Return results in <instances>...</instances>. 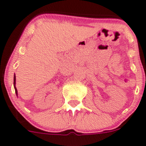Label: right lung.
<instances>
[{"mask_svg": "<svg viewBox=\"0 0 146 146\" xmlns=\"http://www.w3.org/2000/svg\"><path fill=\"white\" fill-rule=\"evenodd\" d=\"M13 80H14V81H13V84H14L15 92H16V94H17V89H16V86H15V84H16V76H15V75H14V78H13Z\"/></svg>", "mask_w": 146, "mask_h": 146, "instance_id": "add662e5", "label": "right lung"}]
</instances>
